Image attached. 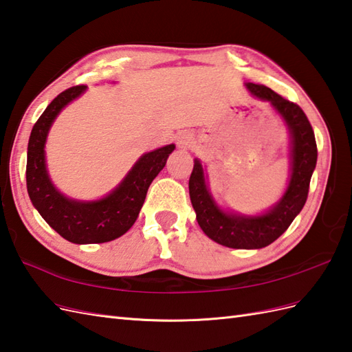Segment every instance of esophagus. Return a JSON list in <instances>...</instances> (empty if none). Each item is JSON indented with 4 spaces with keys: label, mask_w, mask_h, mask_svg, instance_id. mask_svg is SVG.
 <instances>
[{
    "label": "esophagus",
    "mask_w": 352,
    "mask_h": 352,
    "mask_svg": "<svg viewBox=\"0 0 352 352\" xmlns=\"http://www.w3.org/2000/svg\"><path fill=\"white\" fill-rule=\"evenodd\" d=\"M195 142V135L189 130H184V132H179L177 135V146L178 148H190Z\"/></svg>",
    "instance_id": "34e87169"
}]
</instances>
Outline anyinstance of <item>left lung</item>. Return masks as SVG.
I'll use <instances>...</instances> for the list:
<instances>
[{
  "instance_id": "left-lung-1",
  "label": "left lung",
  "mask_w": 352,
  "mask_h": 352,
  "mask_svg": "<svg viewBox=\"0 0 352 352\" xmlns=\"http://www.w3.org/2000/svg\"><path fill=\"white\" fill-rule=\"evenodd\" d=\"M246 87L258 99L270 102L289 129L291 178L287 190L280 201L264 214L225 213L208 192L201 162L195 159L189 193L196 220L211 240L232 249H261L279 239L305 207L310 178L316 166L318 150L314 129L298 104L283 99L265 85L248 82Z\"/></svg>"
}]
</instances>
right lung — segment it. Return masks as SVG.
Here are the masks:
<instances>
[{
	"mask_svg": "<svg viewBox=\"0 0 352 352\" xmlns=\"http://www.w3.org/2000/svg\"><path fill=\"white\" fill-rule=\"evenodd\" d=\"M85 89L87 85L72 87L47 104L31 130L27 153V189L32 206L52 230L76 244L106 243L126 234L138 219L151 182L175 148L170 144L145 153L118 187L99 201H75L64 196L47 175L45 144L56 116Z\"/></svg>",
	"mask_w": 352,
	"mask_h": 352,
	"instance_id": "1",
	"label": "right lung"
}]
</instances>
